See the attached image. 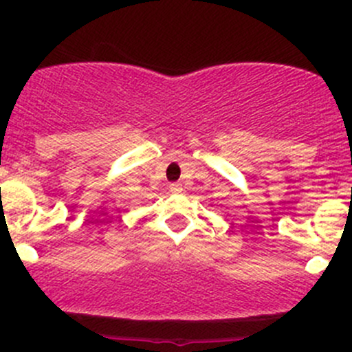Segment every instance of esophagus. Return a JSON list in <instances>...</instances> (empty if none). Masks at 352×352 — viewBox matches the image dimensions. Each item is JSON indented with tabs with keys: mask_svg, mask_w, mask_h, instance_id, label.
<instances>
[{
	"mask_svg": "<svg viewBox=\"0 0 352 352\" xmlns=\"http://www.w3.org/2000/svg\"><path fill=\"white\" fill-rule=\"evenodd\" d=\"M171 191H175V193H181V191H183V186H181L179 183L171 184Z\"/></svg>",
	"mask_w": 352,
	"mask_h": 352,
	"instance_id": "obj_1",
	"label": "esophagus"
}]
</instances>
